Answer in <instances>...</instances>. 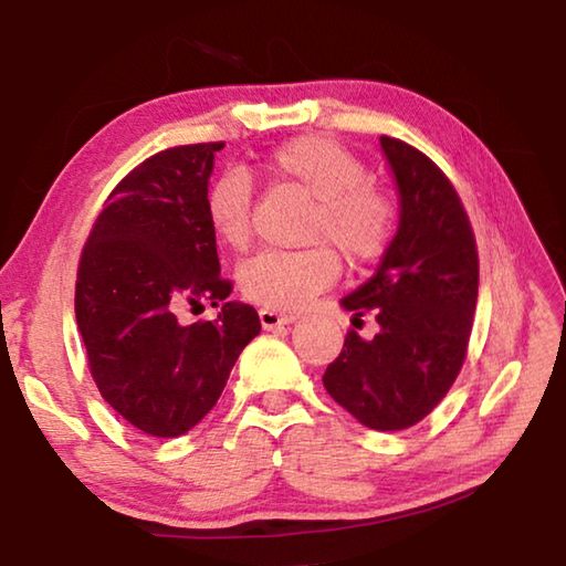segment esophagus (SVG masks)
<instances>
[{
  "label": "esophagus",
  "mask_w": 566,
  "mask_h": 566,
  "mask_svg": "<svg viewBox=\"0 0 566 566\" xmlns=\"http://www.w3.org/2000/svg\"><path fill=\"white\" fill-rule=\"evenodd\" d=\"M296 319V314H286V312H274V310H260V322L264 329H276L284 327V324H292Z\"/></svg>",
  "instance_id": "obj_1"
}]
</instances>
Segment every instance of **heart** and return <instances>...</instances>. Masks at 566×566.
Masks as SVG:
<instances>
[{
	"label": "heart",
	"instance_id": "b5f03b06",
	"mask_svg": "<svg viewBox=\"0 0 566 566\" xmlns=\"http://www.w3.org/2000/svg\"><path fill=\"white\" fill-rule=\"evenodd\" d=\"M266 169L312 197L304 249H270L239 270V290L252 304L296 312L329 290L342 272L339 252L352 264H369L387 254L397 237L399 209L385 189L371 185L364 161L327 137L306 134L284 142L266 157ZM205 214L212 234L229 249L252 239V185L227 171L207 189Z\"/></svg>",
	"mask_w": 566,
	"mask_h": 566
}]
</instances>
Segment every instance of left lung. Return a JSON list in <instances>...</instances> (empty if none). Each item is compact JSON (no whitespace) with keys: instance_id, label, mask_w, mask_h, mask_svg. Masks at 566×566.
<instances>
[{"instance_id":"1","label":"left lung","mask_w":566,"mask_h":566,"mask_svg":"<svg viewBox=\"0 0 566 566\" xmlns=\"http://www.w3.org/2000/svg\"><path fill=\"white\" fill-rule=\"evenodd\" d=\"M381 149L399 187V229L377 274L344 296L354 322L379 324L364 342L349 329L324 371L332 399L379 432L415 427L452 389L467 359L479 290L476 239L449 177L395 137Z\"/></svg>"}]
</instances>
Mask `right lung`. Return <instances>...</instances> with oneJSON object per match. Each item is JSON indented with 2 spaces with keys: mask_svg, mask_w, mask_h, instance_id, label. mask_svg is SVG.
Returning a JSON list of instances; mask_svg holds the SVG:
<instances>
[{
  "mask_svg": "<svg viewBox=\"0 0 566 566\" xmlns=\"http://www.w3.org/2000/svg\"><path fill=\"white\" fill-rule=\"evenodd\" d=\"M222 147H169L134 167L94 219L76 270L74 312L94 385L151 437L189 432L262 329L254 306L237 302L222 304L217 319H177L185 306H217L232 294L205 214Z\"/></svg>",
  "mask_w": 566,
  "mask_h": 566,
  "instance_id": "right-lung-1",
  "label": "right lung"
}]
</instances>
